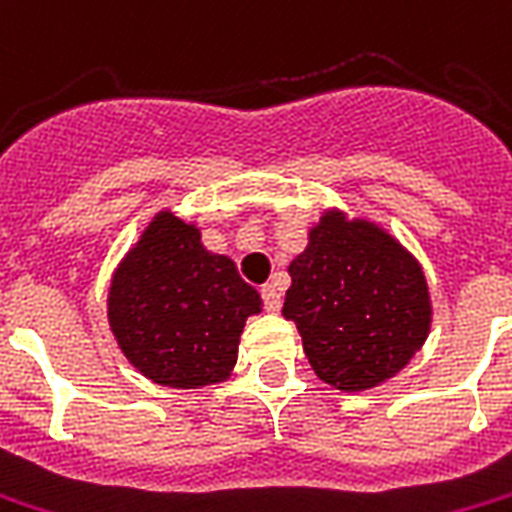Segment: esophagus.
I'll return each instance as SVG.
<instances>
[{
    "label": "esophagus",
    "instance_id": "1",
    "mask_svg": "<svg viewBox=\"0 0 512 512\" xmlns=\"http://www.w3.org/2000/svg\"><path fill=\"white\" fill-rule=\"evenodd\" d=\"M263 303L268 311H279L282 308V290H279V284H265Z\"/></svg>",
    "mask_w": 512,
    "mask_h": 512
}]
</instances>
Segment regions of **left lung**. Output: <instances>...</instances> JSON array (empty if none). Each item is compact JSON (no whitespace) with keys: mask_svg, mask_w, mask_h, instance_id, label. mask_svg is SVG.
I'll return each mask as SVG.
<instances>
[{"mask_svg":"<svg viewBox=\"0 0 512 512\" xmlns=\"http://www.w3.org/2000/svg\"><path fill=\"white\" fill-rule=\"evenodd\" d=\"M290 276L282 314L298 325L314 373L343 392L392 378L427 338L424 273L373 222L325 214Z\"/></svg>","mask_w":512,"mask_h":512,"instance_id":"obj_1","label":"left lung"}]
</instances>
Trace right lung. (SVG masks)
Listing matches in <instances>:
<instances>
[{
	"label": "right lung",
	"instance_id": "obj_1",
	"mask_svg": "<svg viewBox=\"0 0 512 512\" xmlns=\"http://www.w3.org/2000/svg\"><path fill=\"white\" fill-rule=\"evenodd\" d=\"M260 295L233 260L171 212L144 230L109 290V325L136 370L161 386L198 389L228 376Z\"/></svg>",
	"mask_w": 512,
	"mask_h": 512
}]
</instances>
